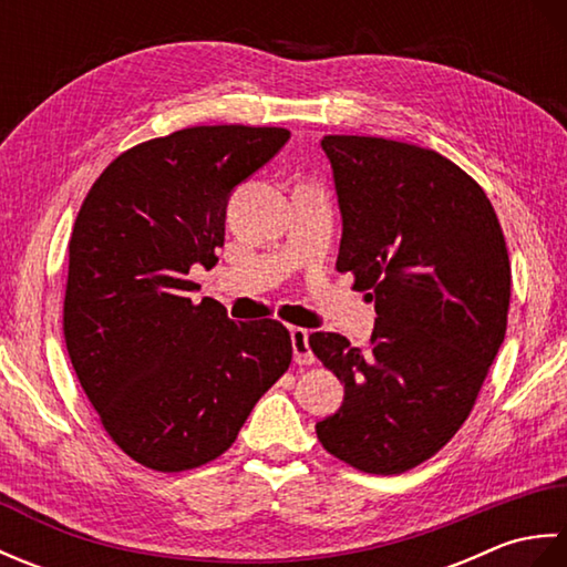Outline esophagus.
I'll use <instances>...</instances> for the list:
<instances>
[{"label": "esophagus", "mask_w": 567, "mask_h": 567, "mask_svg": "<svg viewBox=\"0 0 567 567\" xmlns=\"http://www.w3.org/2000/svg\"><path fill=\"white\" fill-rule=\"evenodd\" d=\"M292 336V351H295V363L297 365H311L315 363V353H311V346H309V331L307 329H299L295 327L290 331Z\"/></svg>", "instance_id": "1"}]
</instances>
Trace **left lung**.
<instances>
[{
	"mask_svg": "<svg viewBox=\"0 0 567 567\" xmlns=\"http://www.w3.org/2000/svg\"><path fill=\"white\" fill-rule=\"evenodd\" d=\"M321 148L343 214L336 270L378 319L363 348L309 336L346 390L317 436L355 470L400 475L473 412L507 333V240L485 189L436 151L375 136H323Z\"/></svg>",
	"mask_w": 567,
	"mask_h": 567,
	"instance_id": "left-lung-1",
	"label": "left lung"
}]
</instances>
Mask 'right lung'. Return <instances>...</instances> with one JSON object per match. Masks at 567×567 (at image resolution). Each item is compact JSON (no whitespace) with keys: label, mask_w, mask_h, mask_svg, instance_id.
<instances>
[{"label":"right lung","mask_w":567,"mask_h":567,"mask_svg":"<svg viewBox=\"0 0 567 567\" xmlns=\"http://www.w3.org/2000/svg\"><path fill=\"white\" fill-rule=\"evenodd\" d=\"M277 126H189L124 151L94 179L70 234L63 333L104 431L158 473L231 449L292 363L280 321L192 302L189 268L224 246L231 189L285 146Z\"/></svg>","instance_id":"1"}]
</instances>
